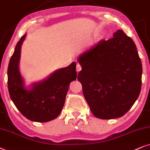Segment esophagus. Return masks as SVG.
Here are the masks:
<instances>
[{
  "label": "esophagus",
  "mask_w": 150,
  "mask_h": 150,
  "mask_svg": "<svg viewBox=\"0 0 150 150\" xmlns=\"http://www.w3.org/2000/svg\"><path fill=\"white\" fill-rule=\"evenodd\" d=\"M81 70V65L79 64H77V66H76V71H77V72H79V71H80Z\"/></svg>",
  "instance_id": "esophagus-1"
}]
</instances>
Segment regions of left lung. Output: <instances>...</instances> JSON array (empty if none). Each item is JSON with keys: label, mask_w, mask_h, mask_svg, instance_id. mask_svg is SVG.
<instances>
[{"label": "left lung", "mask_w": 150, "mask_h": 150, "mask_svg": "<svg viewBox=\"0 0 150 150\" xmlns=\"http://www.w3.org/2000/svg\"><path fill=\"white\" fill-rule=\"evenodd\" d=\"M77 79L95 117H122L139 97L142 64L134 42L122 30L100 40L79 55Z\"/></svg>", "instance_id": "8db88e82"}]
</instances>
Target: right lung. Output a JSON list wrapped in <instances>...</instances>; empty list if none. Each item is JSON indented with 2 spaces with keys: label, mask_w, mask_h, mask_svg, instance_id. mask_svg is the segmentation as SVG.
Returning a JSON list of instances; mask_svg holds the SVG:
<instances>
[{
  "label": "right lung",
  "mask_w": 150,
  "mask_h": 150,
  "mask_svg": "<svg viewBox=\"0 0 150 150\" xmlns=\"http://www.w3.org/2000/svg\"><path fill=\"white\" fill-rule=\"evenodd\" d=\"M26 36L25 34L18 42L10 59L8 90L11 100L24 117L32 121L47 122L58 117L63 108L70 83L77 79L76 62L26 86L19 66L21 47Z\"/></svg>",
  "instance_id": "obj_1"
}]
</instances>
